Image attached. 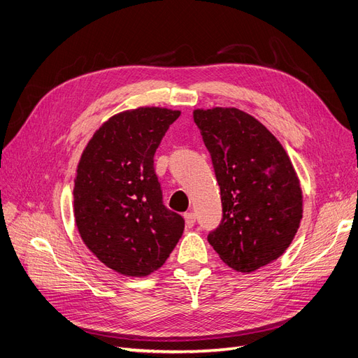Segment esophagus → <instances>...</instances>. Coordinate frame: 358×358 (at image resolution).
<instances>
[{"mask_svg": "<svg viewBox=\"0 0 358 358\" xmlns=\"http://www.w3.org/2000/svg\"><path fill=\"white\" fill-rule=\"evenodd\" d=\"M183 217H185V224H187L188 227H192L196 222V217H195L194 213H185Z\"/></svg>", "mask_w": 358, "mask_h": 358, "instance_id": "1", "label": "esophagus"}]
</instances>
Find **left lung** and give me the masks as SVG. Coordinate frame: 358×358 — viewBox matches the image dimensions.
I'll return each mask as SVG.
<instances>
[{
    "label": "left lung",
    "instance_id": "8db88e82",
    "mask_svg": "<svg viewBox=\"0 0 358 358\" xmlns=\"http://www.w3.org/2000/svg\"><path fill=\"white\" fill-rule=\"evenodd\" d=\"M220 187L222 220L210 245L236 271L250 273L280 257L303 219V192L287 151L238 108L195 110Z\"/></svg>",
    "mask_w": 358,
    "mask_h": 358
}]
</instances>
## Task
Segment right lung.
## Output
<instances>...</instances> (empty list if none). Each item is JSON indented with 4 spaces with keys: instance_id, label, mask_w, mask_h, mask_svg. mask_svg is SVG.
<instances>
[{
    "instance_id": "obj_1",
    "label": "right lung",
    "mask_w": 358,
    "mask_h": 358,
    "mask_svg": "<svg viewBox=\"0 0 358 358\" xmlns=\"http://www.w3.org/2000/svg\"><path fill=\"white\" fill-rule=\"evenodd\" d=\"M178 110L145 107L113 116L94 134L73 189L80 238L107 267L147 276L164 264L185 220L163 203L154 154Z\"/></svg>"
}]
</instances>
